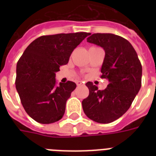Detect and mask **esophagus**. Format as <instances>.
<instances>
[{"label":"esophagus","mask_w":156,"mask_h":156,"mask_svg":"<svg viewBox=\"0 0 156 156\" xmlns=\"http://www.w3.org/2000/svg\"><path fill=\"white\" fill-rule=\"evenodd\" d=\"M76 84H77V86H78V87H79V86H83V83H82L81 81H78V82L76 83Z\"/></svg>","instance_id":"34e87169"}]
</instances>
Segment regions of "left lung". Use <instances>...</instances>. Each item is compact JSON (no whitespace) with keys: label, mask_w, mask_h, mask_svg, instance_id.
<instances>
[{"label":"left lung","mask_w":156,"mask_h":156,"mask_svg":"<svg viewBox=\"0 0 156 156\" xmlns=\"http://www.w3.org/2000/svg\"><path fill=\"white\" fill-rule=\"evenodd\" d=\"M87 40L105 51L101 78L108 79V85L100 90L87 83L89 95L82 102L83 111L95 122L111 123L126 113L140 90L142 65L133 46L121 36L96 33Z\"/></svg>","instance_id":"obj_1"}]
</instances>
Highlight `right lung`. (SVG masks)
Segmentation results:
<instances>
[{
	"mask_svg": "<svg viewBox=\"0 0 156 156\" xmlns=\"http://www.w3.org/2000/svg\"><path fill=\"white\" fill-rule=\"evenodd\" d=\"M90 33L43 35L30 43L18 60L16 89L27 113L35 121L51 124L62 118L73 82L56 85V73L68 63L73 49Z\"/></svg>",
	"mask_w": 156,
	"mask_h": 156,
	"instance_id": "right-lung-1",
	"label": "right lung"
}]
</instances>
